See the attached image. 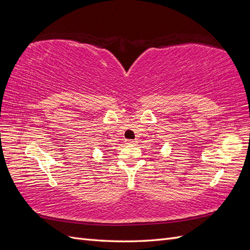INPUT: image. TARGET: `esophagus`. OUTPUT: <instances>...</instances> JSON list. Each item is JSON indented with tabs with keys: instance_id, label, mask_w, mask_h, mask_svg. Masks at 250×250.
I'll return each instance as SVG.
<instances>
[{
	"instance_id": "34e87169",
	"label": "esophagus",
	"mask_w": 250,
	"mask_h": 250,
	"mask_svg": "<svg viewBox=\"0 0 250 250\" xmlns=\"http://www.w3.org/2000/svg\"><path fill=\"white\" fill-rule=\"evenodd\" d=\"M135 142H137V141H131V140H128V141H126V144H127V145H133V144H135Z\"/></svg>"
}]
</instances>
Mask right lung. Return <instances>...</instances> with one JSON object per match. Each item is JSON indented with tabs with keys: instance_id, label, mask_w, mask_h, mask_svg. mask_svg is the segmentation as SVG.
<instances>
[{
	"instance_id": "1",
	"label": "right lung",
	"mask_w": 250,
	"mask_h": 250,
	"mask_svg": "<svg viewBox=\"0 0 250 250\" xmlns=\"http://www.w3.org/2000/svg\"><path fill=\"white\" fill-rule=\"evenodd\" d=\"M106 147H107V148H108V146H106ZM106 147H105V148H106Z\"/></svg>"
}]
</instances>
